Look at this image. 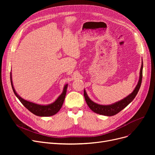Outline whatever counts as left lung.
<instances>
[{
  "mask_svg": "<svg viewBox=\"0 0 155 155\" xmlns=\"http://www.w3.org/2000/svg\"><path fill=\"white\" fill-rule=\"evenodd\" d=\"M143 61L141 64V67L140 70V79L139 81H138V83L135 87L134 90L133 92L129 94L128 96H127L126 98L123 99V100H121L119 102H117L114 104L109 105H100L98 104H96L92 101L90 98L88 97L85 91L84 90V97H85V101L88 105V106L89 107L92 111L94 112L99 114L101 115H104V116H114L116 114L121 111L123 109H124L128 104L131 103L133 99L135 98L136 95H137L138 91H139L141 82H142V77H143Z\"/></svg>",
  "mask_w": 155,
  "mask_h": 155,
  "instance_id": "left-lung-1",
  "label": "left lung"
}]
</instances>
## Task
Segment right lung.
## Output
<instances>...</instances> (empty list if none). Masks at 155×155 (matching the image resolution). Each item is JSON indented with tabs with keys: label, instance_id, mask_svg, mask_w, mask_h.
Masks as SVG:
<instances>
[{
	"label": "right lung",
	"instance_id": "add662e5",
	"mask_svg": "<svg viewBox=\"0 0 155 155\" xmlns=\"http://www.w3.org/2000/svg\"><path fill=\"white\" fill-rule=\"evenodd\" d=\"M11 83L12 88L14 94L15 95L16 97H18V99L22 104L24 106L26 109H28L31 112L35 114L36 116H41V117H48V116H53L60 110L61 107H62V105L63 104V102L65 98V95H66V93H67V89L68 87V84H66L64 86L63 91L62 94L58 97V98L53 103L49 105H43L37 104L24 100L22 98H21V97L17 93H16L12 84L11 72Z\"/></svg>",
	"mask_w": 155,
	"mask_h": 155
}]
</instances>
